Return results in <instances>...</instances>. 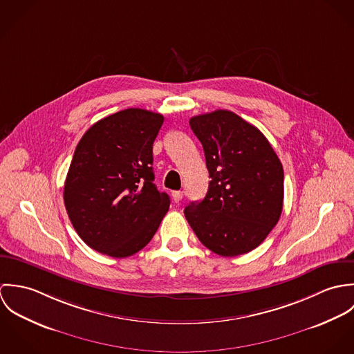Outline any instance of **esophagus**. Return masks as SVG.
Wrapping results in <instances>:
<instances>
[{"mask_svg":"<svg viewBox=\"0 0 354 354\" xmlns=\"http://www.w3.org/2000/svg\"><path fill=\"white\" fill-rule=\"evenodd\" d=\"M183 196H184V192H183V191H173V192H171V198H173V201L176 203L181 202Z\"/></svg>","mask_w":354,"mask_h":354,"instance_id":"1","label":"esophagus"}]
</instances>
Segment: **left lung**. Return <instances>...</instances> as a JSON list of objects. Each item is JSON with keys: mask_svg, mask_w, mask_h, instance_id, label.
Listing matches in <instances>:
<instances>
[{"mask_svg": "<svg viewBox=\"0 0 354 354\" xmlns=\"http://www.w3.org/2000/svg\"><path fill=\"white\" fill-rule=\"evenodd\" d=\"M189 125L211 181L205 198L185 207V218L209 251L225 257L251 252L279 221L282 163L266 136L233 111L195 115Z\"/></svg>", "mask_w": 354, "mask_h": 354, "instance_id": "obj_1", "label": "left lung"}]
</instances>
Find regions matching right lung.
<instances>
[{"instance_id":"1","label":"right lung","mask_w":354,"mask_h":354,"mask_svg":"<svg viewBox=\"0 0 354 354\" xmlns=\"http://www.w3.org/2000/svg\"><path fill=\"white\" fill-rule=\"evenodd\" d=\"M163 115L125 109L80 139L64 185L68 216L97 252L128 257L151 241L170 198L155 187L152 145Z\"/></svg>"}]
</instances>
